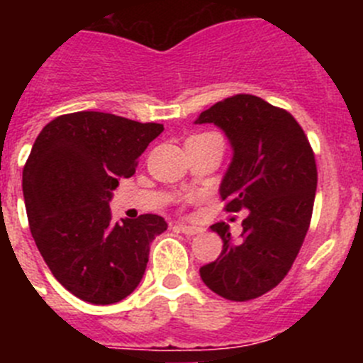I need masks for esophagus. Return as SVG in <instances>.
Here are the masks:
<instances>
[{
    "mask_svg": "<svg viewBox=\"0 0 363 363\" xmlns=\"http://www.w3.org/2000/svg\"><path fill=\"white\" fill-rule=\"evenodd\" d=\"M177 228L181 230L182 233H186V235H199V233H202V232H203V228H200V226L186 225V223H179Z\"/></svg>",
    "mask_w": 363,
    "mask_h": 363,
    "instance_id": "34e87169",
    "label": "esophagus"
}]
</instances>
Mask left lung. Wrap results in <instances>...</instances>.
<instances>
[{"label":"left lung","mask_w":363,"mask_h":363,"mask_svg":"<svg viewBox=\"0 0 363 363\" xmlns=\"http://www.w3.org/2000/svg\"><path fill=\"white\" fill-rule=\"evenodd\" d=\"M207 123L225 131L233 151L219 186L226 212L247 216L237 242L226 223L211 226L223 251L200 277L223 298L246 302L276 288L294 265L313 216L316 161L295 117L252 94L218 101L195 121Z\"/></svg>","instance_id":"left-lung-1"}]
</instances>
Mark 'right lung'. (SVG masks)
I'll list each match as a JSON object with an SVG mask.
<instances>
[{"label": "right lung", "mask_w": 363, "mask_h": 363, "mask_svg": "<svg viewBox=\"0 0 363 363\" xmlns=\"http://www.w3.org/2000/svg\"><path fill=\"white\" fill-rule=\"evenodd\" d=\"M161 131L158 123L82 111L50 121L33 144L23 170L29 230L54 277L84 302L126 298L167 230L156 214L116 223L108 207Z\"/></svg>", "instance_id": "obj_1"}]
</instances>
